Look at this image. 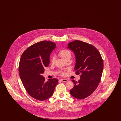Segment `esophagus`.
<instances>
[{
	"instance_id": "1",
	"label": "esophagus",
	"mask_w": 121,
	"mask_h": 121,
	"mask_svg": "<svg viewBox=\"0 0 121 121\" xmlns=\"http://www.w3.org/2000/svg\"><path fill=\"white\" fill-rule=\"evenodd\" d=\"M60 80L62 82H66L68 81V79H61Z\"/></svg>"
}]
</instances>
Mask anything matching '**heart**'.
<instances>
[{"label": "heart", "mask_w": 121, "mask_h": 121, "mask_svg": "<svg viewBox=\"0 0 121 121\" xmlns=\"http://www.w3.org/2000/svg\"><path fill=\"white\" fill-rule=\"evenodd\" d=\"M59 55L64 59L65 60L69 57H71V52L68 50L66 49H63L61 50L59 52ZM55 60V58L54 56H52L51 59V61L52 63H53ZM62 74L63 75L64 74V73H62Z\"/></svg>", "instance_id": "heart-1"}]
</instances>
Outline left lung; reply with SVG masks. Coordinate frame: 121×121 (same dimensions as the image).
<instances>
[{
	"label": "left lung",
	"mask_w": 121,
	"mask_h": 121,
	"mask_svg": "<svg viewBox=\"0 0 121 121\" xmlns=\"http://www.w3.org/2000/svg\"><path fill=\"white\" fill-rule=\"evenodd\" d=\"M68 48L75 54V73L81 74L78 82L72 80L74 86L70 92L74 98L82 99L91 95L97 88L104 69L103 60L98 49L85 42L74 41L69 43Z\"/></svg>",
	"instance_id": "obj_1"
}]
</instances>
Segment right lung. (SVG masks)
I'll use <instances>...</instances> for the list:
<instances>
[{
    "mask_svg": "<svg viewBox=\"0 0 121 121\" xmlns=\"http://www.w3.org/2000/svg\"><path fill=\"white\" fill-rule=\"evenodd\" d=\"M56 48L54 43L42 41L30 46L22 54L19 64L20 79L27 92L39 101L50 98L58 84L57 78L46 82L42 76L49 64V56Z\"/></svg>",
    "mask_w": 121,
    "mask_h": 121,
    "instance_id": "add662e5",
    "label": "right lung"
}]
</instances>
